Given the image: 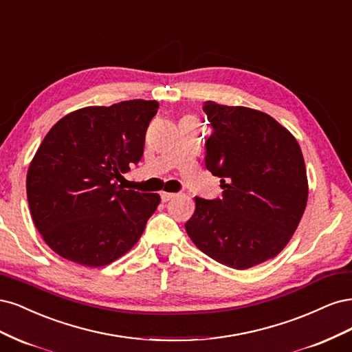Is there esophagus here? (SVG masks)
<instances>
[{
	"label": "esophagus",
	"instance_id": "34e87169",
	"mask_svg": "<svg viewBox=\"0 0 352 352\" xmlns=\"http://www.w3.org/2000/svg\"><path fill=\"white\" fill-rule=\"evenodd\" d=\"M174 197H175L174 192H166V191H162V192H161L162 201H169V200H173Z\"/></svg>",
	"mask_w": 352,
	"mask_h": 352
}]
</instances>
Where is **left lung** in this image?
Returning <instances> with one entry per match:
<instances>
[{"mask_svg":"<svg viewBox=\"0 0 352 352\" xmlns=\"http://www.w3.org/2000/svg\"><path fill=\"white\" fill-rule=\"evenodd\" d=\"M210 124L206 168L221 178L222 197H196L186 231L197 248L232 269L275 257L307 205L304 157L294 135L270 116L205 102Z\"/></svg>","mask_w":352,"mask_h":352,"instance_id":"obj_1","label":"left lung"}]
</instances>
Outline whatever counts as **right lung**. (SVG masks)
<instances>
[{
	"mask_svg": "<svg viewBox=\"0 0 352 352\" xmlns=\"http://www.w3.org/2000/svg\"><path fill=\"white\" fill-rule=\"evenodd\" d=\"M156 100L87 107L61 118L45 135L26 178L32 219L52 250L99 267L139 241L160 205L156 192L124 190L121 174L143 156Z\"/></svg>",
	"mask_w": 352,
	"mask_h": 352,
	"instance_id": "add662e5",
	"label": "right lung"
}]
</instances>
